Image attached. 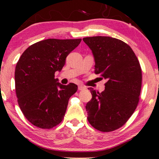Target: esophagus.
<instances>
[{
  "mask_svg": "<svg viewBox=\"0 0 159 159\" xmlns=\"http://www.w3.org/2000/svg\"><path fill=\"white\" fill-rule=\"evenodd\" d=\"M85 89V87H84V86H81V85H80V86H79L78 87V89H79L80 91H82V90H84V89Z\"/></svg>",
  "mask_w": 159,
  "mask_h": 159,
  "instance_id": "esophagus-1",
  "label": "esophagus"
}]
</instances>
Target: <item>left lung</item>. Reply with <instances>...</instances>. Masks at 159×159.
Instances as JSON below:
<instances>
[{
    "mask_svg": "<svg viewBox=\"0 0 159 159\" xmlns=\"http://www.w3.org/2000/svg\"><path fill=\"white\" fill-rule=\"evenodd\" d=\"M95 57V73L107 81L99 93L90 87L93 98L86 105L87 120L94 128L110 132L122 127L139 102L142 71L129 45L110 36L83 38Z\"/></svg>",
    "mask_w": 159,
    "mask_h": 159,
    "instance_id": "left-lung-1",
    "label": "left lung"
}]
</instances>
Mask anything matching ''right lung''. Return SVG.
Wrapping results in <instances>:
<instances>
[{
	"label": "right lung",
	"instance_id": "right-lung-1",
	"mask_svg": "<svg viewBox=\"0 0 159 159\" xmlns=\"http://www.w3.org/2000/svg\"><path fill=\"white\" fill-rule=\"evenodd\" d=\"M77 39H49L36 42L25 50L15 70V88L18 103L30 123L50 129L62 121L69 99L77 85H63L54 78L65 59L80 43Z\"/></svg>",
	"mask_w": 159,
	"mask_h": 159
}]
</instances>
